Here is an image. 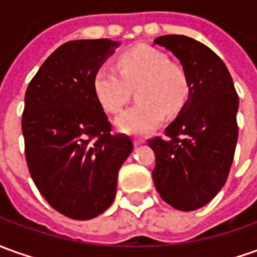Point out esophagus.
<instances>
[{"label": "esophagus", "instance_id": "34e87169", "mask_svg": "<svg viewBox=\"0 0 257 257\" xmlns=\"http://www.w3.org/2000/svg\"><path fill=\"white\" fill-rule=\"evenodd\" d=\"M146 143V140L144 139H140V137H136L134 139V146H141V144H144Z\"/></svg>", "mask_w": 257, "mask_h": 257}]
</instances>
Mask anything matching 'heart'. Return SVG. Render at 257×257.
<instances>
[{
	"label": "heart",
	"instance_id": "heart-1",
	"mask_svg": "<svg viewBox=\"0 0 257 257\" xmlns=\"http://www.w3.org/2000/svg\"><path fill=\"white\" fill-rule=\"evenodd\" d=\"M118 71L102 64L93 74L92 86L99 105L109 113H117L125 105L130 86L140 85V103L128 107L117 118L116 125L127 134H146L158 127L166 110L176 113L189 93V82L183 68L172 64L169 57L151 46H137L120 54Z\"/></svg>",
	"mask_w": 257,
	"mask_h": 257
}]
</instances>
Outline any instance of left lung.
<instances>
[{"label": "left lung", "instance_id": "8db88e82", "mask_svg": "<svg viewBox=\"0 0 257 257\" xmlns=\"http://www.w3.org/2000/svg\"><path fill=\"white\" fill-rule=\"evenodd\" d=\"M154 43L180 61L189 96L165 128L166 139L148 141L155 152L152 179L164 201L193 211L225 185L238 141L239 99L226 65L206 44L183 35L159 36Z\"/></svg>", "mask_w": 257, "mask_h": 257}]
</instances>
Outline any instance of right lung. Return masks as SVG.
I'll return each instance as SVG.
<instances>
[{
    "mask_svg": "<svg viewBox=\"0 0 257 257\" xmlns=\"http://www.w3.org/2000/svg\"><path fill=\"white\" fill-rule=\"evenodd\" d=\"M117 46L109 39L64 43L25 93L22 133L32 179L46 201L72 220H91L109 208L118 169L133 151L130 137L110 134L92 86Z\"/></svg>",
    "mask_w": 257,
    "mask_h": 257,
    "instance_id": "add662e5",
    "label": "right lung"
}]
</instances>
